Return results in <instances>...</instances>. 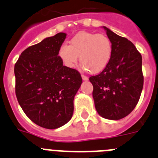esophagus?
I'll return each instance as SVG.
<instances>
[{"mask_svg": "<svg viewBox=\"0 0 158 158\" xmlns=\"http://www.w3.org/2000/svg\"><path fill=\"white\" fill-rule=\"evenodd\" d=\"M81 77H82V79H83L84 81H88V80H89V77H86V76H85V75H83V74L81 75Z\"/></svg>", "mask_w": 158, "mask_h": 158, "instance_id": "esophagus-1", "label": "esophagus"}]
</instances>
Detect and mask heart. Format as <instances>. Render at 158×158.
Wrapping results in <instances>:
<instances>
[{
  "label": "heart",
  "instance_id": "heart-1",
  "mask_svg": "<svg viewBox=\"0 0 158 158\" xmlns=\"http://www.w3.org/2000/svg\"><path fill=\"white\" fill-rule=\"evenodd\" d=\"M112 54V44L109 38L103 34L81 31L69 41V46L62 44L58 56L69 69H74L78 56L84 69L98 73L105 69Z\"/></svg>",
  "mask_w": 158,
  "mask_h": 158
}]
</instances>
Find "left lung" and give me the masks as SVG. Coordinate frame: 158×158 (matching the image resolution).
I'll use <instances>...</instances> for the list:
<instances>
[{
	"instance_id": "obj_1",
	"label": "left lung",
	"mask_w": 158,
	"mask_h": 158,
	"mask_svg": "<svg viewBox=\"0 0 158 158\" xmlns=\"http://www.w3.org/2000/svg\"><path fill=\"white\" fill-rule=\"evenodd\" d=\"M112 44L109 63L100 74L92 76L95 107L104 118L118 120L133 111L143 88L142 58L130 40L103 27Z\"/></svg>"
}]
</instances>
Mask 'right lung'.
<instances>
[{"label": "right lung", "mask_w": 158, "mask_h": 158, "mask_svg": "<svg viewBox=\"0 0 158 158\" xmlns=\"http://www.w3.org/2000/svg\"><path fill=\"white\" fill-rule=\"evenodd\" d=\"M65 38L60 32L27 47L14 67L19 105L32 122L47 129L70 120L73 99L82 83L80 73L63 65L58 56Z\"/></svg>", "instance_id": "add662e5"}]
</instances>
